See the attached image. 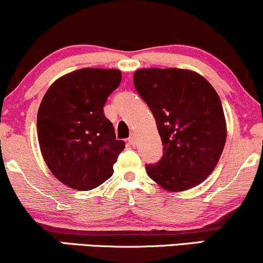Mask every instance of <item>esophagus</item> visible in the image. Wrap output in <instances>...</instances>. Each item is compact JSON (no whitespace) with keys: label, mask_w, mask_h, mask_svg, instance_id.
<instances>
[{"label":"esophagus","mask_w":263,"mask_h":263,"mask_svg":"<svg viewBox=\"0 0 263 263\" xmlns=\"http://www.w3.org/2000/svg\"><path fill=\"white\" fill-rule=\"evenodd\" d=\"M128 143L131 144V146H135V143H136V136H135V134L129 135V137H128Z\"/></svg>","instance_id":"34e87169"}]
</instances>
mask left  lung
<instances>
[{
    "label": "left lung",
    "mask_w": 263,
    "mask_h": 263,
    "mask_svg": "<svg viewBox=\"0 0 263 263\" xmlns=\"http://www.w3.org/2000/svg\"><path fill=\"white\" fill-rule=\"evenodd\" d=\"M137 92L151 108L163 156L147 164L149 178L170 192H182L206 179L226 141V122L218 92L206 79L184 69H140Z\"/></svg>",
    "instance_id": "1"
}]
</instances>
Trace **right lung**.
<instances>
[{
	"instance_id": "obj_1",
	"label": "right lung",
	"mask_w": 263,
	"mask_h": 263,
	"mask_svg": "<svg viewBox=\"0 0 263 263\" xmlns=\"http://www.w3.org/2000/svg\"><path fill=\"white\" fill-rule=\"evenodd\" d=\"M120 83L117 69L84 68L54 81L41 102L42 155L50 172L70 188L91 190L112 176L125 142L116 140L104 106Z\"/></svg>"
}]
</instances>
